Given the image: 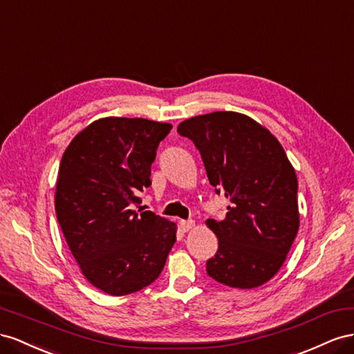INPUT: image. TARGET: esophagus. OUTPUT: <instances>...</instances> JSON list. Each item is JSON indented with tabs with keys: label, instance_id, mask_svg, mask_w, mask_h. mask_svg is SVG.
I'll return each mask as SVG.
<instances>
[{
	"label": "esophagus",
	"instance_id": "1",
	"mask_svg": "<svg viewBox=\"0 0 354 354\" xmlns=\"http://www.w3.org/2000/svg\"><path fill=\"white\" fill-rule=\"evenodd\" d=\"M179 225H180V228H183V231H189L196 225V222L193 219H187V221H180Z\"/></svg>",
	"mask_w": 354,
	"mask_h": 354
}]
</instances>
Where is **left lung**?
I'll list each match as a JSON object with an SVG mask.
<instances>
[{"label": "left lung", "mask_w": 354, "mask_h": 354, "mask_svg": "<svg viewBox=\"0 0 354 354\" xmlns=\"http://www.w3.org/2000/svg\"><path fill=\"white\" fill-rule=\"evenodd\" d=\"M216 194L230 201L225 219H207L218 237L207 274L222 285H264L283 264L299 227L298 180L285 149L248 115L216 111L183 121Z\"/></svg>", "instance_id": "8db88e82"}]
</instances>
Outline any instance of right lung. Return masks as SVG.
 Returning <instances> with one entry per match:
<instances>
[{
	"label": "right lung",
	"mask_w": 354,
	"mask_h": 354,
	"mask_svg": "<svg viewBox=\"0 0 354 354\" xmlns=\"http://www.w3.org/2000/svg\"><path fill=\"white\" fill-rule=\"evenodd\" d=\"M170 129L147 118H100L73 139L60 161L57 222L84 277L109 295L153 283L176 241L174 222L133 209Z\"/></svg>",
	"instance_id": "add662e5"
}]
</instances>
